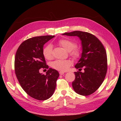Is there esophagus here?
Returning <instances> with one entry per match:
<instances>
[{"label": "esophagus", "mask_w": 121, "mask_h": 121, "mask_svg": "<svg viewBox=\"0 0 121 121\" xmlns=\"http://www.w3.org/2000/svg\"><path fill=\"white\" fill-rule=\"evenodd\" d=\"M59 74H60V75H63V74H65V72H62V71H60V72H59Z\"/></svg>", "instance_id": "1"}]
</instances>
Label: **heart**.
Segmentation results:
<instances>
[{
    "label": "heart",
    "mask_w": 121,
    "mask_h": 121,
    "mask_svg": "<svg viewBox=\"0 0 121 121\" xmlns=\"http://www.w3.org/2000/svg\"><path fill=\"white\" fill-rule=\"evenodd\" d=\"M58 44L65 50L70 52L73 57L77 58L80 56L79 49L75 47L76 43L73 40L68 38H63L58 41ZM43 54L45 58L50 60L52 57V47L50 45H47L43 47ZM72 62L68 60H57L51 63V66L56 70L65 71L68 70L72 65Z\"/></svg>",
    "instance_id": "b5f03b06"
}]
</instances>
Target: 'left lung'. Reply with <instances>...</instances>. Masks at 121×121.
I'll list each match as a JSON object with an SVG mask.
<instances>
[{
  "instance_id": "obj_1",
  "label": "left lung",
  "mask_w": 121,
  "mask_h": 121,
  "mask_svg": "<svg viewBox=\"0 0 121 121\" xmlns=\"http://www.w3.org/2000/svg\"><path fill=\"white\" fill-rule=\"evenodd\" d=\"M63 35L78 36L82 42L81 58L75 66L84 72H75V78L72 87L77 94L88 96L99 88L104 79L107 71V56L101 42L91 33L76 30L65 33Z\"/></svg>"
}]
</instances>
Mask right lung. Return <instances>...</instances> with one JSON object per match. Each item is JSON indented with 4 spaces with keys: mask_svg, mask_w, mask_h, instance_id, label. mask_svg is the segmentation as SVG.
<instances>
[{
    "mask_svg": "<svg viewBox=\"0 0 121 121\" xmlns=\"http://www.w3.org/2000/svg\"><path fill=\"white\" fill-rule=\"evenodd\" d=\"M55 36H41L24 41L15 56V73L20 85L30 97L45 100L53 95L56 87L58 72L49 68L46 75L40 73L41 68L48 69L43 54V46Z\"/></svg>",
    "mask_w": 121,
    "mask_h": 121,
    "instance_id": "obj_1",
    "label": "right lung"
}]
</instances>
